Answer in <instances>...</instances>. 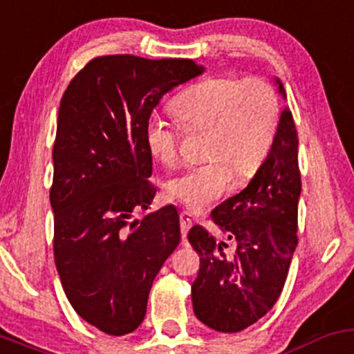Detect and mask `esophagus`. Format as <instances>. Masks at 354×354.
Wrapping results in <instances>:
<instances>
[{"label": "esophagus", "mask_w": 354, "mask_h": 354, "mask_svg": "<svg viewBox=\"0 0 354 354\" xmlns=\"http://www.w3.org/2000/svg\"><path fill=\"white\" fill-rule=\"evenodd\" d=\"M178 218H180V233H182V238H187V233L189 230H191L192 226V218L191 214H189L187 211H182L180 214H178Z\"/></svg>", "instance_id": "esophagus-1"}]
</instances>
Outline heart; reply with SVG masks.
Returning a JSON list of instances; mask_svg holds the SVG:
<instances>
[{"instance_id": "obj_1", "label": "heart", "mask_w": 354, "mask_h": 354, "mask_svg": "<svg viewBox=\"0 0 354 354\" xmlns=\"http://www.w3.org/2000/svg\"><path fill=\"white\" fill-rule=\"evenodd\" d=\"M172 111L187 131L206 130V162L178 172L167 182V194L189 209L201 211L233 187L234 176L252 178L275 143L280 102L265 79L212 75L185 87L172 101ZM150 115L143 127L147 150L157 162L172 167L178 158L180 127Z\"/></svg>"}]
</instances>
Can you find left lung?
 Returning <instances> with one entry per match:
<instances>
[{"instance_id": "8db88e82", "label": "left lung", "mask_w": 354, "mask_h": 354, "mask_svg": "<svg viewBox=\"0 0 354 354\" xmlns=\"http://www.w3.org/2000/svg\"><path fill=\"white\" fill-rule=\"evenodd\" d=\"M280 93L285 96L282 82ZM299 136L285 108L270 155L248 187L212 211L227 241L203 226L189 231L201 258L192 283L194 314L218 333H239L275 306L287 280L297 238Z\"/></svg>"}]
</instances>
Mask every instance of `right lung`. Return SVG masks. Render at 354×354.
<instances>
[{"label":"right lung","instance_id":"1","mask_svg":"<svg viewBox=\"0 0 354 354\" xmlns=\"http://www.w3.org/2000/svg\"><path fill=\"white\" fill-rule=\"evenodd\" d=\"M203 71L191 59L94 57L60 100L50 187L57 272L75 313L111 336L142 324L153 279L180 241L174 206L131 221L157 192L143 127L163 94Z\"/></svg>","mask_w":354,"mask_h":354}]
</instances>
